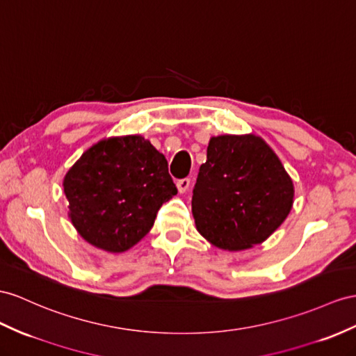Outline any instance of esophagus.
Returning <instances> with one entry per match:
<instances>
[{"instance_id":"obj_1","label":"esophagus","mask_w":356,"mask_h":356,"mask_svg":"<svg viewBox=\"0 0 356 356\" xmlns=\"http://www.w3.org/2000/svg\"><path fill=\"white\" fill-rule=\"evenodd\" d=\"M176 185H177L179 193H180V194H184V193H186V191L189 189L191 179H188V177H185V179H180V180H177V181H176Z\"/></svg>"}]
</instances>
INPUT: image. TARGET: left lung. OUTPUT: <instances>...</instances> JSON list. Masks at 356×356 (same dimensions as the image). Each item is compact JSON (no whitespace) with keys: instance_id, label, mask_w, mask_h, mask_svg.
Here are the masks:
<instances>
[{"instance_id":"8db88e82","label":"left lung","mask_w":356,"mask_h":356,"mask_svg":"<svg viewBox=\"0 0 356 356\" xmlns=\"http://www.w3.org/2000/svg\"><path fill=\"white\" fill-rule=\"evenodd\" d=\"M293 195V181L260 136H213L193 191L195 227L218 248L247 250L284 222Z\"/></svg>"}]
</instances>
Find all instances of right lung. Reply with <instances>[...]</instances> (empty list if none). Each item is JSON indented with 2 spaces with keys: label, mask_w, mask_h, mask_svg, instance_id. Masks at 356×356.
Here are the masks:
<instances>
[{
  "label": "right lung",
  "mask_w": 356,
  "mask_h": 356,
  "mask_svg": "<svg viewBox=\"0 0 356 356\" xmlns=\"http://www.w3.org/2000/svg\"><path fill=\"white\" fill-rule=\"evenodd\" d=\"M76 232L108 252H123L153 227L159 207L177 194L168 162L141 135L99 141L63 181Z\"/></svg>",
  "instance_id": "right-lung-1"
}]
</instances>
